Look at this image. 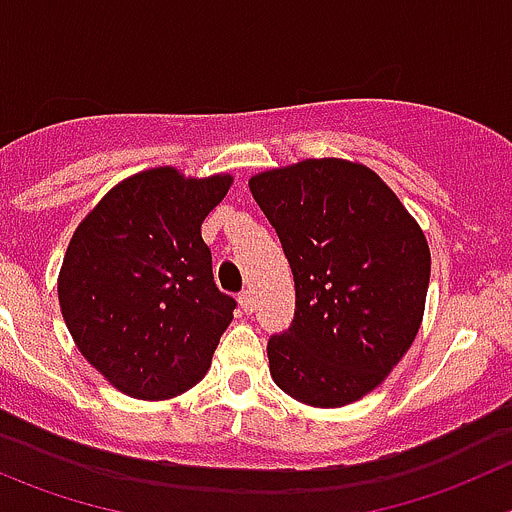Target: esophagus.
Listing matches in <instances>:
<instances>
[{
    "mask_svg": "<svg viewBox=\"0 0 512 512\" xmlns=\"http://www.w3.org/2000/svg\"><path fill=\"white\" fill-rule=\"evenodd\" d=\"M238 304H241V309L246 311V314H251L253 306H256V301H253V294L251 291H241V296H238Z\"/></svg>",
    "mask_w": 512,
    "mask_h": 512,
    "instance_id": "obj_1",
    "label": "esophagus"
}]
</instances>
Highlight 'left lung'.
Wrapping results in <instances>:
<instances>
[{"instance_id":"obj_1","label":"left lung","mask_w":512,"mask_h":512,"mask_svg":"<svg viewBox=\"0 0 512 512\" xmlns=\"http://www.w3.org/2000/svg\"><path fill=\"white\" fill-rule=\"evenodd\" d=\"M248 188L296 286L294 321L266 347L271 377L304 405L357 402L420 332L425 233L374 170L349 160H301L253 175Z\"/></svg>"}]
</instances>
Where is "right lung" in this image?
Here are the masks:
<instances>
[{"label":"right lung","mask_w":512,"mask_h":512,"mask_svg":"<svg viewBox=\"0 0 512 512\" xmlns=\"http://www.w3.org/2000/svg\"><path fill=\"white\" fill-rule=\"evenodd\" d=\"M231 180L143 170L107 193L67 246L57 281L67 329L130 397H175L211 367L236 299L213 281L201 223Z\"/></svg>","instance_id":"obj_1"}]
</instances>
